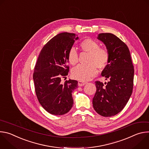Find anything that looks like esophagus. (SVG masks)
I'll return each instance as SVG.
<instances>
[{"mask_svg": "<svg viewBox=\"0 0 149 149\" xmlns=\"http://www.w3.org/2000/svg\"><path fill=\"white\" fill-rule=\"evenodd\" d=\"M86 84H87L86 82H84V81H79L78 82V84L79 87H82V86H84V85H86Z\"/></svg>", "mask_w": 149, "mask_h": 149, "instance_id": "1", "label": "esophagus"}]
</instances>
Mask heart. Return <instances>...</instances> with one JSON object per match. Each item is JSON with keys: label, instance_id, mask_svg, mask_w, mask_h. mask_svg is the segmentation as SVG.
Returning <instances> with one entry per match:
<instances>
[{"label": "heart", "instance_id": "heart-1", "mask_svg": "<svg viewBox=\"0 0 149 149\" xmlns=\"http://www.w3.org/2000/svg\"><path fill=\"white\" fill-rule=\"evenodd\" d=\"M82 51L90 54L87 65H78L74 67L71 71L74 78L85 81L90 79L97 74V67L103 69L107 65L110 54L104 48L100 47V44L93 39L87 38L83 40L80 44ZM68 60L71 65H75L78 61V54L74 48H71L68 54Z\"/></svg>", "mask_w": 149, "mask_h": 149}]
</instances>
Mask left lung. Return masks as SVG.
Segmentation results:
<instances>
[{
	"label": "left lung",
	"instance_id": "left-lung-1",
	"mask_svg": "<svg viewBox=\"0 0 149 149\" xmlns=\"http://www.w3.org/2000/svg\"><path fill=\"white\" fill-rule=\"evenodd\" d=\"M97 39L105 44L110 54L108 64L101 72L109 81L105 85L95 81L93 107L98 114L111 117L124 108L131 97L134 67L129 48L120 38L110 33H102L98 34Z\"/></svg>",
	"mask_w": 149,
	"mask_h": 149
}]
</instances>
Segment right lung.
<instances>
[{
  "mask_svg": "<svg viewBox=\"0 0 149 149\" xmlns=\"http://www.w3.org/2000/svg\"><path fill=\"white\" fill-rule=\"evenodd\" d=\"M78 39L75 33H59L45 45L38 58L33 75L36 95L42 107L51 114H65L73 105L72 93L78 87V81L62 83L61 78L68 74V54Z\"/></svg>",
  "mask_w": 149,
  "mask_h": 149,
  "instance_id": "obj_1",
  "label": "right lung"
}]
</instances>
